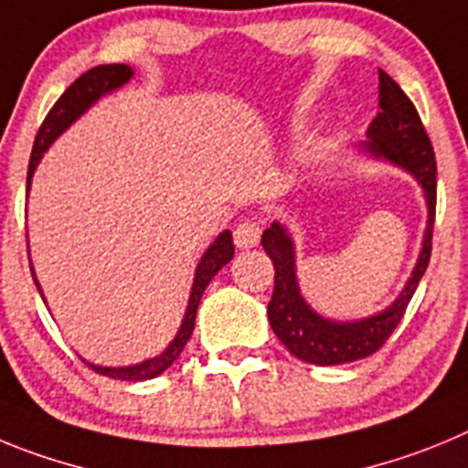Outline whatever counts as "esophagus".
<instances>
[{
    "label": "esophagus",
    "mask_w": 468,
    "mask_h": 468,
    "mask_svg": "<svg viewBox=\"0 0 468 468\" xmlns=\"http://www.w3.org/2000/svg\"><path fill=\"white\" fill-rule=\"evenodd\" d=\"M261 239V229L256 221H242V224L235 226V244L239 250H250L256 247Z\"/></svg>",
    "instance_id": "34e87169"
}]
</instances>
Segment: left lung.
<instances>
[{
    "label": "left lung",
    "instance_id": "obj_1",
    "mask_svg": "<svg viewBox=\"0 0 468 468\" xmlns=\"http://www.w3.org/2000/svg\"><path fill=\"white\" fill-rule=\"evenodd\" d=\"M378 77H380L378 86L380 112L370 121L366 142H361L359 146L370 158L406 170L420 184L427 203L422 250L406 286L391 305L370 317L338 322V319L322 317L303 298L296 275V247L286 226L272 221L271 229L263 230L261 244L275 265V289L268 303V322L293 356L314 366L349 364L378 352L401 322L431 256L433 217H436V158H433L431 142L420 121L418 109L399 88V83L382 69H378Z\"/></svg>",
    "mask_w": 468,
    "mask_h": 468
}]
</instances>
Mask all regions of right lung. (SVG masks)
I'll return each mask as SVG.
<instances>
[{"label":"right lung","instance_id":"obj_1","mask_svg":"<svg viewBox=\"0 0 468 468\" xmlns=\"http://www.w3.org/2000/svg\"><path fill=\"white\" fill-rule=\"evenodd\" d=\"M134 77L133 67L128 65H98L88 69L86 74L77 79V81L71 83L65 92L60 95L53 109L48 112V116L41 123L39 133L35 137V146H32V155H29V167H27V193L29 186H32V176H35L37 165L41 163L46 151L50 149V144L69 128L74 121H79L92 104L98 102L100 98L109 95V92L119 90L123 88L130 79ZM235 254L233 247V233L230 230H224V233H218V238L214 239L212 244L207 247V251L203 254V259L197 261L196 268V277H193V286H191V296H188V305L186 313H184L182 326L176 331V335L172 338V343L167 345L165 352H161L154 359H144L142 364H133V366H119V368H113V366H98L90 364L95 373L100 376L113 378V380H128V382H142V380H151V378H158L163 370L170 368L179 355H182V349L186 347L188 338L193 334V326H196V313L197 305H200V298H203L205 289L212 282V277L217 275ZM29 271H32V280H35L37 289H39L41 298H44V292H41L39 282H37L35 268H32V261H29ZM46 303V298H44Z\"/></svg>","mask_w":468,"mask_h":468}]
</instances>
